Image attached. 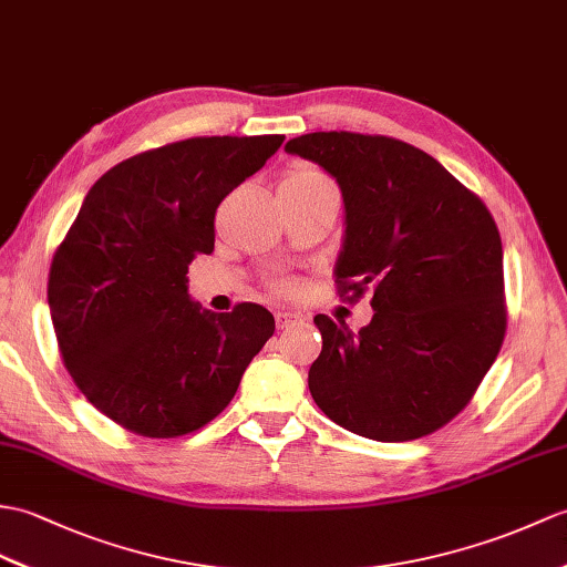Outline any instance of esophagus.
I'll list each match as a JSON object with an SVG mask.
<instances>
[{
    "instance_id": "1",
    "label": "esophagus",
    "mask_w": 567,
    "mask_h": 567,
    "mask_svg": "<svg viewBox=\"0 0 567 567\" xmlns=\"http://www.w3.org/2000/svg\"><path fill=\"white\" fill-rule=\"evenodd\" d=\"M297 321H301L299 313H292V311H278V313H275V323H278L280 331H285V328H289V326H295Z\"/></svg>"
}]
</instances>
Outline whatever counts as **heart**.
<instances>
[{
    "mask_svg": "<svg viewBox=\"0 0 567 567\" xmlns=\"http://www.w3.org/2000/svg\"><path fill=\"white\" fill-rule=\"evenodd\" d=\"M321 190H336V183L326 174V171L305 162L287 166L280 178V197H299V195H311ZM270 287L275 295H292L297 289V282L289 278H280Z\"/></svg>",
    "mask_w": 567,
    "mask_h": 567,
    "instance_id": "1",
    "label": "heart"
}]
</instances>
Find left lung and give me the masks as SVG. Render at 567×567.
<instances>
[{"label": "left lung", "instance_id": "1", "mask_svg": "<svg viewBox=\"0 0 567 567\" xmlns=\"http://www.w3.org/2000/svg\"><path fill=\"white\" fill-rule=\"evenodd\" d=\"M331 174L346 203L340 299L370 295L352 333L313 316L323 348L309 370L321 411L360 437L411 442L471 403L507 331L503 241L481 197L423 150L348 130L287 142Z\"/></svg>", "mask_w": 567, "mask_h": 567}]
</instances>
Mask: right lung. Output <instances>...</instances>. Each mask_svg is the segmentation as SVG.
Returning a JSON list of instances; mask_svg holds the SVG:
<instances>
[{"mask_svg": "<svg viewBox=\"0 0 567 567\" xmlns=\"http://www.w3.org/2000/svg\"><path fill=\"white\" fill-rule=\"evenodd\" d=\"M282 140L171 142L115 164L86 193L52 256L48 305L76 389L113 423L154 440L205 427L268 343V309L200 311L186 275L215 251L219 203Z\"/></svg>", "mask_w": 567, "mask_h": 567, "instance_id": "1", "label": "right lung"}]
</instances>
